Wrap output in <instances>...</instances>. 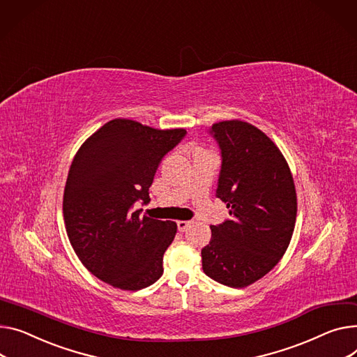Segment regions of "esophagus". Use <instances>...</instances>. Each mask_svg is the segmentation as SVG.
Instances as JSON below:
<instances>
[{"label": "esophagus", "mask_w": 357, "mask_h": 357, "mask_svg": "<svg viewBox=\"0 0 357 357\" xmlns=\"http://www.w3.org/2000/svg\"><path fill=\"white\" fill-rule=\"evenodd\" d=\"M191 224H192L191 221H178V229H179L181 232H183V231L188 229V227L191 225Z\"/></svg>", "instance_id": "obj_1"}]
</instances>
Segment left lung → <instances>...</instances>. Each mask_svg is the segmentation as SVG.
<instances>
[{
  "label": "left lung",
  "mask_w": 357,
  "mask_h": 357,
  "mask_svg": "<svg viewBox=\"0 0 357 357\" xmlns=\"http://www.w3.org/2000/svg\"><path fill=\"white\" fill-rule=\"evenodd\" d=\"M209 133L222 158L217 198L231 218L211 225L202 270L224 286L243 289L271 271L286 252L297 217L296 186L286 158L258 128L224 121Z\"/></svg>",
  "instance_id": "8db88e82"
}]
</instances>
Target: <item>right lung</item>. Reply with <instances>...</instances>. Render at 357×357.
Here are the masks:
<instances>
[{
    "label": "right lung",
    "mask_w": 357,
    "mask_h": 357,
    "mask_svg": "<svg viewBox=\"0 0 357 357\" xmlns=\"http://www.w3.org/2000/svg\"><path fill=\"white\" fill-rule=\"evenodd\" d=\"M185 129H153L129 119H113L94 132L71 162L63 197L67 236L82 264L110 286L136 291L163 273V254L176 222L140 217L139 199L162 158Z\"/></svg>",
    "instance_id": "add662e5"
}]
</instances>
